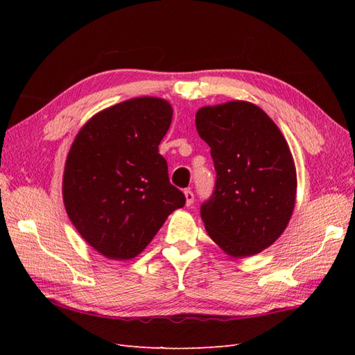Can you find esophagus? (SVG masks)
<instances>
[{
    "mask_svg": "<svg viewBox=\"0 0 355 355\" xmlns=\"http://www.w3.org/2000/svg\"><path fill=\"white\" fill-rule=\"evenodd\" d=\"M185 198H187V206H192L194 204V192H192L191 189H187L185 191Z\"/></svg>",
    "mask_w": 355,
    "mask_h": 355,
    "instance_id": "1",
    "label": "esophagus"
}]
</instances>
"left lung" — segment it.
Returning <instances> with one entry per match:
<instances>
[{"instance_id":"8db88e82","label":"left lung","mask_w":355,"mask_h":355,"mask_svg":"<svg viewBox=\"0 0 355 355\" xmlns=\"http://www.w3.org/2000/svg\"><path fill=\"white\" fill-rule=\"evenodd\" d=\"M196 125L216 170L213 194L200 207L204 227L234 257L262 252L295 207L296 170L284 136L259 106L243 101L204 106Z\"/></svg>"}]
</instances>
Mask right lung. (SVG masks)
Returning a JSON list of instances; mask_svg holds the SVG:
<instances>
[{"mask_svg":"<svg viewBox=\"0 0 355 355\" xmlns=\"http://www.w3.org/2000/svg\"><path fill=\"white\" fill-rule=\"evenodd\" d=\"M173 110L167 101L136 98L85 124L69 149L63 202L73 227L93 249L125 261L151 243L167 216L185 206L158 154Z\"/></svg>","mask_w":355,"mask_h":355,"instance_id":"obj_1","label":"right lung"}]
</instances>
